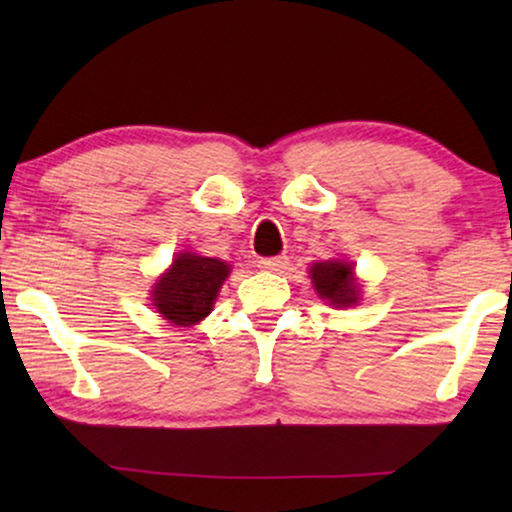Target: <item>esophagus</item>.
I'll return each instance as SVG.
<instances>
[{
	"label": "esophagus",
	"mask_w": 512,
	"mask_h": 512,
	"mask_svg": "<svg viewBox=\"0 0 512 512\" xmlns=\"http://www.w3.org/2000/svg\"><path fill=\"white\" fill-rule=\"evenodd\" d=\"M286 265H289V258L286 256H272V258H261V261H258V268L268 272H284Z\"/></svg>",
	"instance_id": "esophagus-1"
}]
</instances>
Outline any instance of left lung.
<instances>
[{
    "mask_svg": "<svg viewBox=\"0 0 512 512\" xmlns=\"http://www.w3.org/2000/svg\"><path fill=\"white\" fill-rule=\"evenodd\" d=\"M310 279L314 291L321 300L333 307H352L361 300V284L354 275V263L340 261H319L310 265Z\"/></svg>",
    "mask_w": 512,
    "mask_h": 512,
    "instance_id": "left-lung-1",
    "label": "left lung"
}]
</instances>
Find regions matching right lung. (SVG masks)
Masks as SVG:
<instances>
[{
  "mask_svg": "<svg viewBox=\"0 0 512 512\" xmlns=\"http://www.w3.org/2000/svg\"><path fill=\"white\" fill-rule=\"evenodd\" d=\"M230 265L219 258L181 251L156 279L151 303L174 326H193L212 312Z\"/></svg>",
  "mask_w": 512,
  "mask_h": 512,
  "instance_id": "add662e5",
  "label": "right lung"
}]
</instances>
